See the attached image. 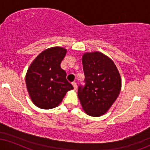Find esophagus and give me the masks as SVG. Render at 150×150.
I'll use <instances>...</instances> for the list:
<instances>
[{
  "label": "esophagus",
  "mask_w": 150,
  "mask_h": 150,
  "mask_svg": "<svg viewBox=\"0 0 150 150\" xmlns=\"http://www.w3.org/2000/svg\"><path fill=\"white\" fill-rule=\"evenodd\" d=\"M72 85H73V88H74V89H77V84H76V82H73V83H72Z\"/></svg>",
  "instance_id": "esophagus-1"
}]
</instances>
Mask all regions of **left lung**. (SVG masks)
Masks as SVG:
<instances>
[{
  "mask_svg": "<svg viewBox=\"0 0 150 150\" xmlns=\"http://www.w3.org/2000/svg\"><path fill=\"white\" fill-rule=\"evenodd\" d=\"M85 85L77 96L89 116L99 117L109 110L119 95L121 77L114 62L104 53H85L82 57Z\"/></svg>",
  "mask_w": 150,
  "mask_h": 150,
  "instance_id": "8db88e82",
  "label": "left lung"
}]
</instances>
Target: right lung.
<instances>
[{
  "mask_svg": "<svg viewBox=\"0 0 150 150\" xmlns=\"http://www.w3.org/2000/svg\"><path fill=\"white\" fill-rule=\"evenodd\" d=\"M67 49L60 46L49 48L39 53L27 70L25 82L33 104L42 109L58 106L73 85L66 80L61 63Z\"/></svg>",
  "mask_w": 150,
  "mask_h": 150,
  "instance_id": "add662e5",
  "label": "right lung"
}]
</instances>
